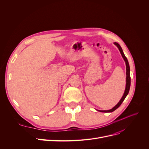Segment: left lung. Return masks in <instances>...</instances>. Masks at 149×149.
<instances>
[{
    "mask_svg": "<svg viewBox=\"0 0 149 149\" xmlns=\"http://www.w3.org/2000/svg\"><path fill=\"white\" fill-rule=\"evenodd\" d=\"M114 45H115L117 48H118L119 51H120V53L121 54V56L124 59V60L126 62V88H125V91L124 92V94L122 97V98H121V100H120L119 102L116 105H115L112 109H110V110H107V111H100V110H97L99 112H113L114 111H115L117 108H118L120 105L121 104V103L123 102V101L124 100V99L126 98V96L128 95L129 90H130V66H129V64L128 60L127 59V58L125 56V55L123 52V51L121 48V47L120 46V45L116 42H114Z\"/></svg>",
    "mask_w": 149,
    "mask_h": 149,
    "instance_id": "1",
    "label": "left lung"
}]
</instances>
